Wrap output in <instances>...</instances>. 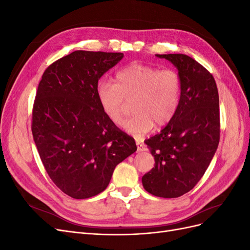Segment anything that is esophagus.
I'll return each mask as SVG.
<instances>
[{"label":"esophagus","mask_w":250,"mask_h":250,"mask_svg":"<svg viewBox=\"0 0 250 250\" xmlns=\"http://www.w3.org/2000/svg\"><path fill=\"white\" fill-rule=\"evenodd\" d=\"M135 144H137V146H138V151H139V152H142V151H145L146 150L145 145H144V144L141 141L137 140V141H135Z\"/></svg>","instance_id":"34e87169"}]
</instances>
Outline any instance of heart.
<instances>
[{
	"label": "heart",
	"mask_w": 250,
	"mask_h": 250,
	"mask_svg": "<svg viewBox=\"0 0 250 250\" xmlns=\"http://www.w3.org/2000/svg\"><path fill=\"white\" fill-rule=\"evenodd\" d=\"M99 106L111 123L122 120L124 99L132 100L134 115L121 128L142 138L154 125H167L175 117L181 99V80L176 71L133 62L119 70L113 82L101 80L96 87Z\"/></svg>",
	"instance_id": "b5f03b06"
}]
</instances>
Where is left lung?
I'll use <instances>...</instances> for the list:
<instances>
[{
	"label": "left lung",
	"mask_w": 250,
	"mask_h": 250,
	"mask_svg": "<svg viewBox=\"0 0 250 250\" xmlns=\"http://www.w3.org/2000/svg\"><path fill=\"white\" fill-rule=\"evenodd\" d=\"M156 56L177 69L181 99L175 117L145 141L155 165L142 177V184L157 197L176 198L196 186L216 153L220 139L219 95L211 74L192 57Z\"/></svg>",
	"instance_id": "1"
}]
</instances>
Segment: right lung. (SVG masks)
<instances>
[{
	"label": "right lung",
	"mask_w": 250,
	"mask_h": 250,
	"mask_svg": "<svg viewBox=\"0 0 250 250\" xmlns=\"http://www.w3.org/2000/svg\"><path fill=\"white\" fill-rule=\"evenodd\" d=\"M123 53L75 51L44 71L32 112L43 167L60 190L85 199L107 188L116 166L137 151L134 140L104 116L98 81Z\"/></svg>",
	"instance_id": "obj_1"
}]
</instances>
